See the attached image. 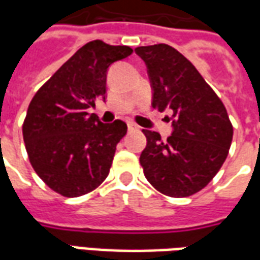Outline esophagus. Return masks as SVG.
I'll use <instances>...</instances> for the list:
<instances>
[{
  "mask_svg": "<svg viewBox=\"0 0 260 260\" xmlns=\"http://www.w3.org/2000/svg\"><path fill=\"white\" fill-rule=\"evenodd\" d=\"M138 129V126H136L134 122H128V131H136Z\"/></svg>",
  "mask_w": 260,
  "mask_h": 260,
  "instance_id": "1",
  "label": "esophagus"
}]
</instances>
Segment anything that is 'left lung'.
Returning <instances> with one entry per match:
<instances>
[{
	"label": "left lung",
	"instance_id": "8db88e82",
	"mask_svg": "<svg viewBox=\"0 0 260 260\" xmlns=\"http://www.w3.org/2000/svg\"><path fill=\"white\" fill-rule=\"evenodd\" d=\"M147 67L152 106L173 113V134L143 129L146 147L141 166L158 192L185 198L203 189L227 158L233 125L223 102L198 69L169 44L135 48Z\"/></svg>",
	"mask_w": 260,
	"mask_h": 260
}]
</instances>
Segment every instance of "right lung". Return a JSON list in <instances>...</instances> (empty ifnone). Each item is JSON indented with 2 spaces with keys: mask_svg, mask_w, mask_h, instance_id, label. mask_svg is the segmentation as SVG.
Wrapping results in <instances>:
<instances>
[{
  "mask_svg": "<svg viewBox=\"0 0 260 260\" xmlns=\"http://www.w3.org/2000/svg\"><path fill=\"white\" fill-rule=\"evenodd\" d=\"M132 54L128 46L93 40L80 47L31 99L22 132L31 167L67 198L89 193L107 178L126 124H103L89 108L106 100L108 67Z\"/></svg>",
  "mask_w": 260,
  "mask_h": 260,
  "instance_id": "obj_1",
  "label": "right lung"
}]
</instances>
